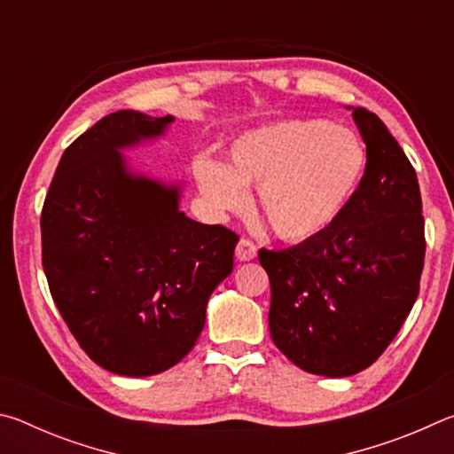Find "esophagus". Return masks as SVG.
Segmentation results:
<instances>
[{
    "label": "esophagus",
    "mask_w": 454,
    "mask_h": 454,
    "mask_svg": "<svg viewBox=\"0 0 454 454\" xmlns=\"http://www.w3.org/2000/svg\"><path fill=\"white\" fill-rule=\"evenodd\" d=\"M256 252H258L256 246L252 244L250 240H246V238H242V240L236 244V258L240 260V262H248V260H254Z\"/></svg>",
    "instance_id": "esophagus-1"
}]
</instances>
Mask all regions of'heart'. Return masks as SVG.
<instances>
[{
	"label": "heart",
	"mask_w": 454,
	"mask_h": 454,
	"mask_svg": "<svg viewBox=\"0 0 454 454\" xmlns=\"http://www.w3.org/2000/svg\"><path fill=\"white\" fill-rule=\"evenodd\" d=\"M366 170V148L352 129L325 120H282L230 144L222 166L194 162L196 184L212 210H240L258 188L260 216L286 242H310L334 224Z\"/></svg>",
	"instance_id": "heart-1"
}]
</instances>
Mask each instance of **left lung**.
Wrapping results in <instances>:
<instances>
[{"mask_svg":"<svg viewBox=\"0 0 454 454\" xmlns=\"http://www.w3.org/2000/svg\"><path fill=\"white\" fill-rule=\"evenodd\" d=\"M366 170L325 234L258 252L270 278V336L306 372L342 379L393 342L419 296L425 264L420 188L409 158L376 114L350 107Z\"/></svg>","mask_w":454,"mask_h":454,"instance_id":"obj_1","label":"left lung"}]
</instances>
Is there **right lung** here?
<instances>
[{
	"label": "right lung",
	"instance_id": "obj_1",
	"mask_svg": "<svg viewBox=\"0 0 454 454\" xmlns=\"http://www.w3.org/2000/svg\"><path fill=\"white\" fill-rule=\"evenodd\" d=\"M174 116L114 112L61 156L42 210L53 302L86 355L121 376L164 372L194 348L238 236L180 210L182 184L134 172L121 152Z\"/></svg>",
	"mask_w": 454,
	"mask_h": 454
}]
</instances>
